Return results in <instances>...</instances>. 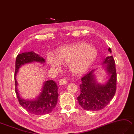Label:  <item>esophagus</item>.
<instances>
[{
	"label": "esophagus",
	"instance_id": "34e87169",
	"mask_svg": "<svg viewBox=\"0 0 134 134\" xmlns=\"http://www.w3.org/2000/svg\"><path fill=\"white\" fill-rule=\"evenodd\" d=\"M67 83V80L65 79H62L60 80L59 82V84L60 85H64L65 84H66Z\"/></svg>",
	"mask_w": 134,
	"mask_h": 134
}]
</instances>
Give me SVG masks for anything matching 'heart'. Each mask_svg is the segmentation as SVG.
I'll list each match as a JSON object with an SVG mask.
<instances>
[{"label": "heart", "instance_id": "heart-1", "mask_svg": "<svg viewBox=\"0 0 134 134\" xmlns=\"http://www.w3.org/2000/svg\"><path fill=\"white\" fill-rule=\"evenodd\" d=\"M97 57L95 47L85 43H76L61 47L58 49L57 55L49 54L47 60L51 67L60 70L62 64L68 65L71 72L75 75L86 72L94 63Z\"/></svg>", "mask_w": 134, "mask_h": 134}]
</instances>
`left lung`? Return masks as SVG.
<instances>
[{
	"mask_svg": "<svg viewBox=\"0 0 134 134\" xmlns=\"http://www.w3.org/2000/svg\"><path fill=\"white\" fill-rule=\"evenodd\" d=\"M108 51L111 53V49ZM103 63L107 64V70L111 75L105 85H100L95 81L94 70L85 74L81 79L80 94L77 98L79 105L84 110L98 111L108 105L113 98L116 90V71L115 62L113 56L107 57Z\"/></svg>",
	"mask_w": 134,
	"mask_h": 134,
	"instance_id": "1",
	"label": "left lung"
}]
</instances>
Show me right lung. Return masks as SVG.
<instances>
[{
	"label": "right lung",
	"instance_id": "add662e5",
	"mask_svg": "<svg viewBox=\"0 0 134 134\" xmlns=\"http://www.w3.org/2000/svg\"><path fill=\"white\" fill-rule=\"evenodd\" d=\"M33 62L43 63L45 62V59L33 51L24 52L18 55L15 62L14 76L15 92L20 105L25 110L32 114L42 115L50 113L56 107L58 102V87L54 80H48L44 83L42 92L35 100H28L21 99L17 90L18 83L16 79V75L19 68L22 65Z\"/></svg>",
	"mask_w": 134,
	"mask_h": 134
}]
</instances>
